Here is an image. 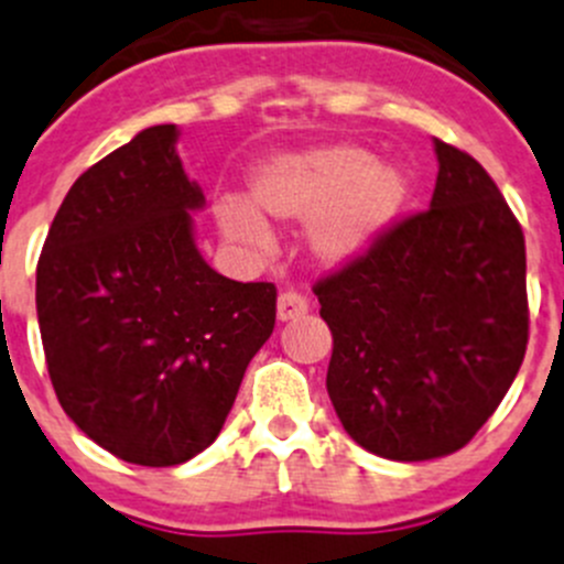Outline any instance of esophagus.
Wrapping results in <instances>:
<instances>
[{"instance_id":"34e87169","label":"esophagus","mask_w":564,"mask_h":564,"mask_svg":"<svg viewBox=\"0 0 564 564\" xmlns=\"http://www.w3.org/2000/svg\"><path fill=\"white\" fill-rule=\"evenodd\" d=\"M310 313V302L296 291H285L279 293V302H276V315L279 321H293V318H302V315Z\"/></svg>"}]
</instances>
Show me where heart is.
I'll return each mask as SVG.
<instances>
[{
	"instance_id": "b5f03b06",
	"label": "heart",
	"mask_w": 564,
	"mask_h": 564,
	"mask_svg": "<svg viewBox=\"0 0 564 564\" xmlns=\"http://www.w3.org/2000/svg\"><path fill=\"white\" fill-rule=\"evenodd\" d=\"M410 196L404 171L373 163V154L351 143L304 149L262 165L251 180V202L276 221H312L310 246L324 262L366 254L395 221ZM216 218L229 240L265 251V221L240 198H218Z\"/></svg>"
}]
</instances>
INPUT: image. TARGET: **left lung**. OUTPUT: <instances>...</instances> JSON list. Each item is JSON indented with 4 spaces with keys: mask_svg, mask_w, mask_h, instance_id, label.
Masks as SVG:
<instances>
[{
    "mask_svg": "<svg viewBox=\"0 0 564 564\" xmlns=\"http://www.w3.org/2000/svg\"><path fill=\"white\" fill-rule=\"evenodd\" d=\"M434 152L429 210L313 285L332 332L337 417L359 446L399 463L468 446L529 343L523 229L468 152L443 141Z\"/></svg>",
    "mask_w": 564,
    "mask_h": 564,
    "instance_id": "1",
    "label": "left lung"
}]
</instances>
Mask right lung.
Wrapping results in <instances>:
<instances>
[{"label":"right lung","mask_w":564,"mask_h":564,"mask_svg":"<svg viewBox=\"0 0 564 564\" xmlns=\"http://www.w3.org/2000/svg\"><path fill=\"white\" fill-rule=\"evenodd\" d=\"M176 127L138 132L63 198L37 257L35 304L52 388L112 457L171 468L221 432L276 324L271 282H235L193 243L205 193Z\"/></svg>","instance_id":"1"}]
</instances>
